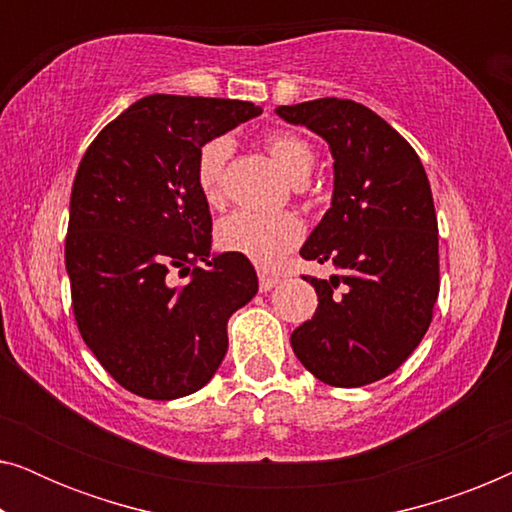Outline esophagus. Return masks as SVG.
<instances>
[{"mask_svg":"<svg viewBox=\"0 0 512 512\" xmlns=\"http://www.w3.org/2000/svg\"><path fill=\"white\" fill-rule=\"evenodd\" d=\"M279 284V277L275 275H268V272H258V286H261V291H270L272 286Z\"/></svg>","mask_w":512,"mask_h":512,"instance_id":"34e87169","label":"esophagus"}]
</instances>
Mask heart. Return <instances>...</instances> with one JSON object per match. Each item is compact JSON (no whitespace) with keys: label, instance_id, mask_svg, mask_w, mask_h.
I'll return each instance as SVG.
<instances>
[{"label":"heart","instance_id":"b5f03b06","mask_svg":"<svg viewBox=\"0 0 512 512\" xmlns=\"http://www.w3.org/2000/svg\"><path fill=\"white\" fill-rule=\"evenodd\" d=\"M263 146L275 165L293 181H303L312 167V151L303 139L284 130L263 135ZM230 156V139L214 137L200 146L195 158V184L209 207L223 205V172ZM303 219L293 212L258 216L235 212L216 226V244L228 254L249 258L261 268H275L303 240Z\"/></svg>","mask_w":512,"mask_h":512}]
</instances>
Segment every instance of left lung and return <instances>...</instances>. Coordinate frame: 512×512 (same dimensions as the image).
Here are the masks:
<instances>
[{
  "mask_svg": "<svg viewBox=\"0 0 512 512\" xmlns=\"http://www.w3.org/2000/svg\"><path fill=\"white\" fill-rule=\"evenodd\" d=\"M277 114L324 137L335 158L331 209L300 256L340 272L305 277L319 305L291 347L317 380L366 387L415 352L433 319L440 265L429 179L408 139L359 102L321 97Z\"/></svg>",
  "mask_w": 512,
  "mask_h": 512,
  "instance_id": "8db88e82",
  "label": "left lung"
}]
</instances>
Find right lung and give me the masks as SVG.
<instances>
[{
  "label": "right lung",
  "mask_w": 512,
  "mask_h": 512,
  "mask_svg": "<svg viewBox=\"0 0 512 512\" xmlns=\"http://www.w3.org/2000/svg\"><path fill=\"white\" fill-rule=\"evenodd\" d=\"M258 114L242 100L149 95L83 153L65 240L72 310L90 352L132 394L172 401L205 387L226 356L230 314L256 296L247 258H209L195 158Z\"/></svg>",
  "instance_id": "1"
}]
</instances>
